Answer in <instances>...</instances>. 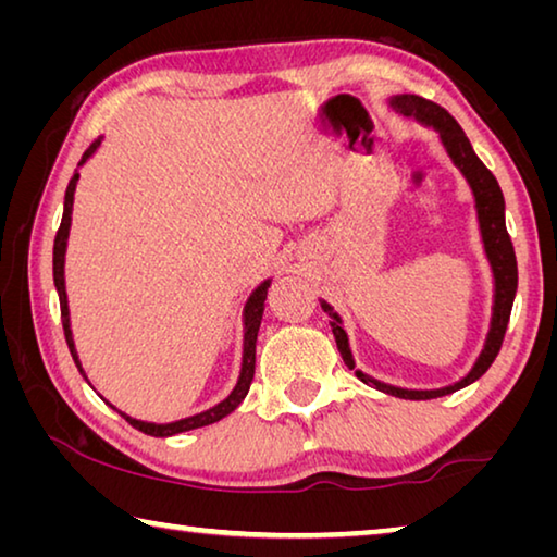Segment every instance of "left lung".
Listing matches in <instances>:
<instances>
[{"label":"left lung","mask_w":557,"mask_h":557,"mask_svg":"<svg viewBox=\"0 0 557 557\" xmlns=\"http://www.w3.org/2000/svg\"><path fill=\"white\" fill-rule=\"evenodd\" d=\"M395 110H400L403 115H412L425 122V125H432L445 143L449 157L455 159V164L461 169V174L467 176V182L471 184V191H474L476 199V211H479V223H482V235H484V245H486V256L492 260L494 268V280H496V299H494V317H492V329H488V338L482 356L474 363V369L467 375L465 381H459L449 388L442 391H403V388H393V385H385L369 379L361 371H356L358 379H361L366 385H373L375 391H383L388 395H395V398H405V400H430V398H442V395H449L465 385L474 383L476 379L488 371V366L494 363V358L502 351L504 336H506V326L508 319H511V307H513V297H516V287H518V268H516V252H513V243L511 235L506 231V219H504V194L502 186H498L496 176L488 172L484 166L482 159L474 154L469 139L465 135V129L459 127V122L449 115L445 108H440L437 102L418 98V96H398L393 100ZM324 312H332V307L322 301ZM334 317L332 322V332L336 338L338 351H342L344 363L348 369H354V358L351 351H348V338L346 332L338 324V317Z\"/></svg>","instance_id":"obj_1"}]
</instances>
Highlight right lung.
<instances>
[{
	"instance_id": "add662e5",
	"label": "right lung",
	"mask_w": 557,
	"mask_h": 557,
	"mask_svg": "<svg viewBox=\"0 0 557 557\" xmlns=\"http://www.w3.org/2000/svg\"><path fill=\"white\" fill-rule=\"evenodd\" d=\"M100 139H96L88 149L86 154L78 164L86 162V159L96 152ZM75 182H78V174L71 176L69 188H65V201H63V219L59 225V233H55V240H53V282H55V289H59V299H61V322H63V334H65V344L71 348V356L75 366L81 369V361H78V354H75V346H73V336H71V324H69V299H65V282H63V256H65V240H69V228H71V211H73V191H75ZM268 287L270 282H262V285L252 292V297L248 299V305H245V348H243V371H240V379L238 385H235L233 393L225 398L223 403L215 405V408L206 410L201 414H194V418H184V420H176V422H169V425H154V422H143V420H135L129 418V414L120 412L122 418H125L132 428L145 432V435H152V437H172L178 435V432H186V430H196V428H206V425H213V422L223 420L225 414H231L238 405L243 403L245 395L250 391V383H252V375H256V342H258V329L262 322V312H265V299H268ZM83 379H86V373H83Z\"/></svg>"
}]
</instances>
